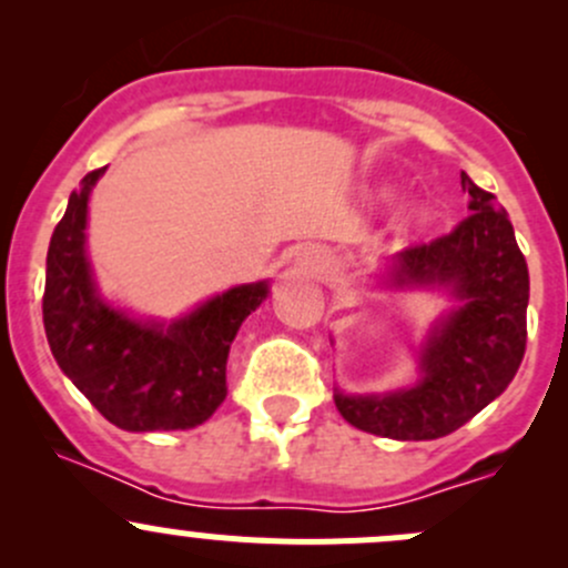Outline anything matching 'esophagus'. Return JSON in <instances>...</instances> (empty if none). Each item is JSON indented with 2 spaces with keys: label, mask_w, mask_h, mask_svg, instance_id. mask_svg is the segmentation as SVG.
Returning a JSON list of instances; mask_svg holds the SVG:
<instances>
[{
  "label": "esophagus",
  "mask_w": 568,
  "mask_h": 568,
  "mask_svg": "<svg viewBox=\"0 0 568 568\" xmlns=\"http://www.w3.org/2000/svg\"><path fill=\"white\" fill-rule=\"evenodd\" d=\"M296 268L307 277H316V280H326L332 274V255L321 247H307L296 255Z\"/></svg>",
  "instance_id": "esophagus-1"
}]
</instances>
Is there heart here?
<instances>
[{
	"mask_svg": "<svg viewBox=\"0 0 568 568\" xmlns=\"http://www.w3.org/2000/svg\"><path fill=\"white\" fill-rule=\"evenodd\" d=\"M393 197H395V192L390 186L379 189V192H376V205H390ZM426 222H428V209L426 205H415V209L409 211V225L420 227V225H426Z\"/></svg>",
	"mask_w": 568,
	"mask_h": 568,
	"instance_id": "obj_1",
	"label": "heart"
}]
</instances>
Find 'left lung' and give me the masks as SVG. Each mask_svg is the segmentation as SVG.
<instances>
[{
	"label": "left lung",
	"instance_id": "obj_1",
	"mask_svg": "<svg viewBox=\"0 0 568 568\" xmlns=\"http://www.w3.org/2000/svg\"><path fill=\"white\" fill-rule=\"evenodd\" d=\"M473 214L454 233L393 257L390 291H443L454 300L417 352V379L387 393L335 390L343 420L376 437L439 439L473 420L517 376L528 341L530 277L514 225L495 194L462 173Z\"/></svg>",
	"mask_w": 568,
	"mask_h": 568
}]
</instances>
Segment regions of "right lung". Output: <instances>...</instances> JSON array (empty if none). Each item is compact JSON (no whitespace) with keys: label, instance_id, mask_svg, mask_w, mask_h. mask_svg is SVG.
<instances>
[{"label":"right lung","instance_id":"right-lung-1","mask_svg":"<svg viewBox=\"0 0 568 568\" xmlns=\"http://www.w3.org/2000/svg\"><path fill=\"white\" fill-rule=\"evenodd\" d=\"M82 178L45 255L43 326L62 374L123 432H183L225 400V368L242 321L268 296V280L233 285L173 321L136 318L104 300L88 257L90 192Z\"/></svg>","mask_w":568,"mask_h":568}]
</instances>
